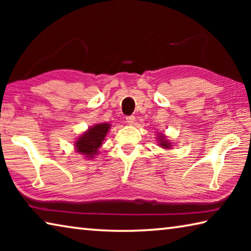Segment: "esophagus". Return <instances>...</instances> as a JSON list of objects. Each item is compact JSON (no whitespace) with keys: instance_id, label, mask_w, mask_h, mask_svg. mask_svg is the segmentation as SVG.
I'll return each mask as SVG.
<instances>
[{"instance_id":"esophagus-1","label":"esophagus","mask_w":251,"mask_h":251,"mask_svg":"<svg viewBox=\"0 0 251 251\" xmlns=\"http://www.w3.org/2000/svg\"><path fill=\"white\" fill-rule=\"evenodd\" d=\"M126 123L128 125H134L135 124V116H127L126 117Z\"/></svg>"}]
</instances>
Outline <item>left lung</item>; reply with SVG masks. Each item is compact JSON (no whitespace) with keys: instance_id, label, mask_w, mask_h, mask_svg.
Returning <instances> with one entry per match:
<instances>
[{"instance_id":"obj_1","label":"left lung","mask_w":251,"mask_h":251,"mask_svg":"<svg viewBox=\"0 0 251 251\" xmlns=\"http://www.w3.org/2000/svg\"><path fill=\"white\" fill-rule=\"evenodd\" d=\"M157 139H158V143H159V146L163 147L164 150H171L172 148V143L167 141L166 139V136H165L164 134H160L159 133V136L157 137Z\"/></svg>"}]
</instances>
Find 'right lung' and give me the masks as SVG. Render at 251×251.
Segmentation results:
<instances>
[{
    "label": "right lung",
    "instance_id": "right-lung-1",
    "mask_svg": "<svg viewBox=\"0 0 251 251\" xmlns=\"http://www.w3.org/2000/svg\"><path fill=\"white\" fill-rule=\"evenodd\" d=\"M109 128L110 124H107V123H101V124H96L90 127L76 139V151L90 159L94 158V156L99 152L100 147L103 144Z\"/></svg>",
    "mask_w": 251,
    "mask_h": 251
}]
</instances>
